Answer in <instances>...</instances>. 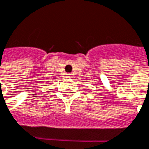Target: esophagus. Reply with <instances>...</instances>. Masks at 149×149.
I'll return each mask as SVG.
<instances>
[{"mask_svg":"<svg viewBox=\"0 0 149 149\" xmlns=\"http://www.w3.org/2000/svg\"><path fill=\"white\" fill-rule=\"evenodd\" d=\"M71 77H72V76H71L70 74H66V78H68V79H70Z\"/></svg>","mask_w":149,"mask_h":149,"instance_id":"34e87169","label":"esophagus"}]
</instances>
